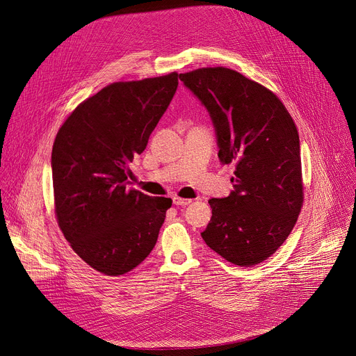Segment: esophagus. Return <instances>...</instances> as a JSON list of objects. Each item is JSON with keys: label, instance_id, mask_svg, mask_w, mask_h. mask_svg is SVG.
I'll list each match as a JSON object with an SVG mask.
<instances>
[{"label": "esophagus", "instance_id": "34e87169", "mask_svg": "<svg viewBox=\"0 0 356 356\" xmlns=\"http://www.w3.org/2000/svg\"><path fill=\"white\" fill-rule=\"evenodd\" d=\"M173 203L176 204V207H186V204L192 203V199H183L179 196H173Z\"/></svg>", "mask_w": 356, "mask_h": 356}]
</instances>
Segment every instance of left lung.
Returning <instances> with one entry per match:
<instances>
[{
	"label": "left lung",
	"instance_id": "left-lung-1",
	"mask_svg": "<svg viewBox=\"0 0 356 356\" xmlns=\"http://www.w3.org/2000/svg\"><path fill=\"white\" fill-rule=\"evenodd\" d=\"M208 109L222 164L235 163L228 197L211 199L207 245L241 267L271 257L290 235L303 207L300 141L274 92L228 67L180 73Z\"/></svg>",
	"mask_w": 356,
	"mask_h": 356
}]
</instances>
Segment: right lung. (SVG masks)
<instances>
[{"label": "right lung", "mask_w": 356, "mask_h": 356, "mask_svg": "<svg viewBox=\"0 0 356 356\" xmlns=\"http://www.w3.org/2000/svg\"><path fill=\"white\" fill-rule=\"evenodd\" d=\"M177 73L115 82L79 104L51 149L54 212L72 250L105 275H122L154 248L172 199L127 188L170 104Z\"/></svg>", "instance_id": "1"}]
</instances>
